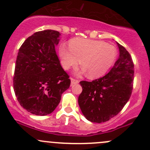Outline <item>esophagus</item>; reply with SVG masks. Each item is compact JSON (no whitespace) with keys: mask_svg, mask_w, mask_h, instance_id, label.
Segmentation results:
<instances>
[{"mask_svg":"<svg viewBox=\"0 0 150 150\" xmlns=\"http://www.w3.org/2000/svg\"><path fill=\"white\" fill-rule=\"evenodd\" d=\"M79 83V81L78 80H76L75 79V78H71V85H75V84H77Z\"/></svg>","mask_w":150,"mask_h":150,"instance_id":"34e87169","label":"esophagus"}]
</instances>
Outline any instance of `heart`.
Wrapping results in <instances>:
<instances>
[{"mask_svg":"<svg viewBox=\"0 0 150 150\" xmlns=\"http://www.w3.org/2000/svg\"><path fill=\"white\" fill-rule=\"evenodd\" d=\"M62 64L65 69L75 67L79 63L83 69L81 73L87 72L90 78L102 76L111 67L117 57V49L114 46L102 40L85 38H74L65 45L59 46Z\"/></svg>","mask_w":150,"mask_h":150,"instance_id":"heart-1","label":"heart"}]
</instances>
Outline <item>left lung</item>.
<instances>
[{
    "mask_svg": "<svg viewBox=\"0 0 150 150\" xmlns=\"http://www.w3.org/2000/svg\"><path fill=\"white\" fill-rule=\"evenodd\" d=\"M117 43L120 56L110 72L91 82H80L83 91L78 104L85 117L91 122L108 121L121 111L131 96L134 64L128 51Z\"/></svg>",
    "mask_w": 150,
    "mask_h": 150,
    "instance_id": "8db88e82",
    "label": "left lung"
}]
</instances>
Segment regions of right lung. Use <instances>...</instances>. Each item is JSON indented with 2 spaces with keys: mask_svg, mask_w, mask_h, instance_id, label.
Here are the masks:
<instances>
[{
  "mask_svg": "<svg viewBox=\"0 0 150 150\" xmlns=\"http://www.w3.org/2000/svg\"><path fill=\"white\" fill-rule=\"evenodd\" d=\"M58 31L35 33L19 49L13 76V90L24 109L35 115L52 112L69 88L70 79L63 69L55 46Z\"/></svg>",
  "mask_w": 150,
  "mask_h": 150,
  "instance_id": "1",
  "label": "right lung"
}]
</instances>
